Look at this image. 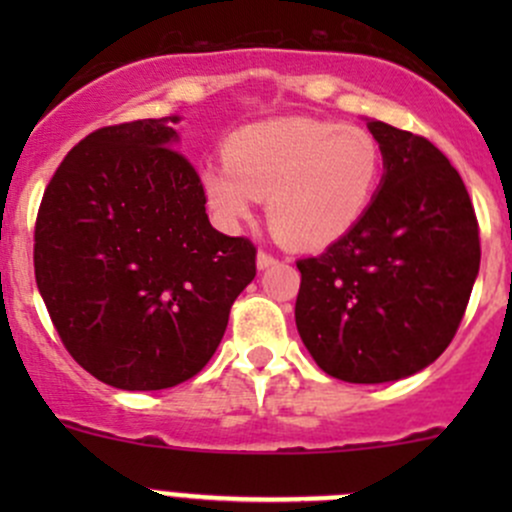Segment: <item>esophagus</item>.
Instances as JSON below:
<instances>
[{
	"mask_svg": "<svg viewBox=\"0 0 512 512\" xmlns=\"http://www.w3.org/2000/svg\"><path fill=\"white\" fill-rule=\"evenodd\" d=\"M275 262H277V257L272 255V252H267V250L257 252V267H260V270H265V267L275 265Z\"/></svg>",
	"mask_w": 512,
	"mask_h": 512,
	"instance_id": "34e87169",
	"label": "esophagus"
}]
</instances>
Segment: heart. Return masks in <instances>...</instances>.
<instances>
[{
  "label": "heart",
  "mask_w": 512,
  "mask_h": 512,
  "mask_svg": "<svg viewBox=\"0 0 512 512\" xmlns=\"http://www.w3.org/2000/svg\"><path fill=\"white\" fill-rule=\"evenodd\" d=\"M384 156L366 128L314 118H275L237 131L225 160L200 170L210 208L225 223L250 218L267 198L272 230L294 247H324L364 218Z\"/></svg>",
  "instance_id": "heart-1"
}]
</instances>
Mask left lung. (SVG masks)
<instances>
[{
    "mask_svg": "<svg viewBox=\"0 0 512 512\" xmlns=\"http://www.w3.org/2000/svg\"><path fill=\"white\" fill-rule=\"evenodd\" d=\"M384 180L364 218L297 260L299 337L319 369L384 384L436 361L456 337L480 267L478 220L458 170L428 138L371 121Z\"/></svg>",
    "mask_w": 512,
    "mask_h": 512,
    "instance_id": "1",
    "label": "left lung"
}]
</instances>
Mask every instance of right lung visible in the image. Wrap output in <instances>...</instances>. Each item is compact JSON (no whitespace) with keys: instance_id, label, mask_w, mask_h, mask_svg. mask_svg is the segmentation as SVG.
Returning a JSON list of instances; mask_svg holds the SVG:
<instances>
[{"instance_id":"right-lung-1","label":"right lung","mask_w":512,"mask_h":512,"mask_svg":"<svg viewBox=\"0 0 512 512\" xmlns=\"http://www.w3.org/2000/svg\"><path fill=\"white\" fill-rule=\"evenodd\" d=\"M178 118H143L76 143L41 198L34 275L66 352L116 389L193 379L257 275V247L215 230Z\"/></svg>"}]
</instances>
